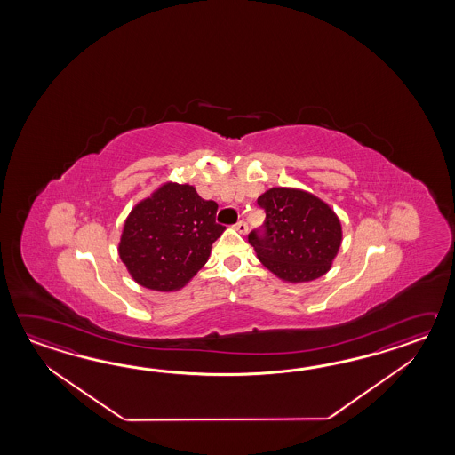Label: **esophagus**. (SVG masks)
<instances>
[{
	"label": "esophagus",
	"mask_w": 455,
	"mask_h": 455,
	"mask_svg": "<svg viewBox=\"0 0 455 455\" xmlns=\"http://www.w3.org/2000/svg\"><path fill=\"white\" fill-rule=\"evenodd\" d=\"M234 228H235V231L241 232V234H247L249 232V226H247L245 221H239Z\"/></svg>",
	"instance_id": "obj_1"
}]
</instances>
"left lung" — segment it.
Masks as SVG:
<instances>
[{
	"mask_svg": "<svg viewBox=\"0 0 455 455\" xmlns=\"http://www.w3.org/2000/svg\"><path fill=\"white\" fill-rule=\"evenodd\" d=\"M257 204L267 218L249 242L265 268L286 283H307L331 268L341 245L339 216L319 196L300 188L273 187Z\"/></svg>",
	"mask_w": 455,
	"mask_h": 455,
	"instance_id": "8db88e82",
	"label": "left lung"
}]
</instances>
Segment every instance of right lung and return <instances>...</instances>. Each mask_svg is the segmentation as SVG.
Listing matches in <instances>:
<instances>
[{
    "label": "right lung",
    "mask_w": 455,
    "mask_h": 455,
    "mask_svg": "<svg viewBox=\"0 0 455 455\" xmlns=\"http://www.w3.org/2000/svg\"><path fill=\"white\" fill-rule=\"evenodd\" d=\"M218 204L204 200L194 185L165 182L130 212L118 255L132 278L148 290L184 288L223 234L216 223Z\"/></svg>",
    "instance_id": "right-lung-1"
}]
</instances>
